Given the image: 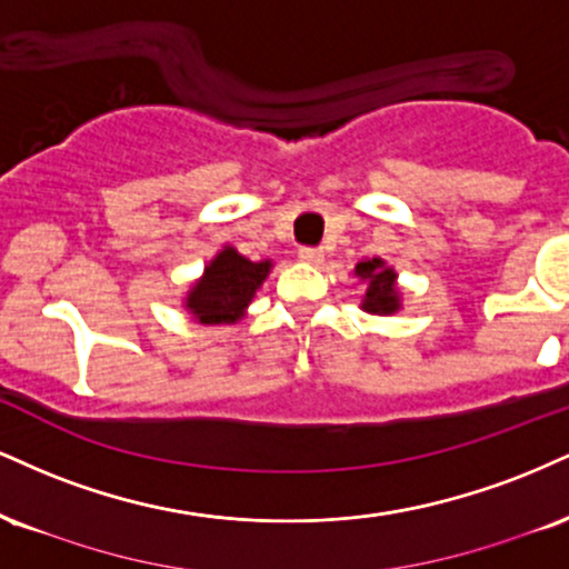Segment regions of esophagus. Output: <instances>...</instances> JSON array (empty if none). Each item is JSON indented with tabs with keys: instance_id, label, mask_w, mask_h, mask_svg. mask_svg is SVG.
Returning a JSON list of instances; mask_svg holds the SVG:
<instances>
[{
	"instance_id": "esophagus-1",
	"label": "esophagus",
	"mask_w": 569,
	"mask_h": 569,
	"mask_svg": "<svg viewBox=\"0 0 569 569\" xmlns=\"http://www.w3.org/2000/svg\"><path fill=\"white\" fill-rule=\"evenodd\" d=\"M299 259H302V262H307V264H320V262H323V251L310 249V246H307V249H299Z\"/></svg>"
}]
</instances>
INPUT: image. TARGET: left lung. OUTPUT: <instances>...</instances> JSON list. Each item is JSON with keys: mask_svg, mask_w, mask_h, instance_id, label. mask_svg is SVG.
Wrapping results in <instances>:
<instances>
[{"mask_svg": "<svg viewBox=\"0 0 569 569\" xmlns=\"http://www.w3.org/2000/svg\"><path fill=\"white\" fill-rule=\"evenodd\" d=\"M355 276L366 280L368 289L362 297V310L373 315H392L400 310V291H397V272L387 267L385 259L373 257L358 262Z\"/></svg>", "mask_w": 569, "mask_h": 569, "instance_id": "left-lung-1", "label": "left lung"}]
</instances>
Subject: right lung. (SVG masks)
I'll use <instances>...</instances> for the list:
<instances>
[{"label":"right lung","instance_id":"add662e5","mask_svg":"<svg viewBox=\"0 0 569 569\" xmlns=\"http://www.w3.org/2000/svg\"><path fill=\"white\" fill-rule=\"evenodd\" d=\"M272 262H251L238 254L232 246H224L211 262L203 267V276L184 297V307L198 323H236L246 315L259 286L264 283Z\"/></svg>","mask_w":569,"mask_h":569}]
</instances>
